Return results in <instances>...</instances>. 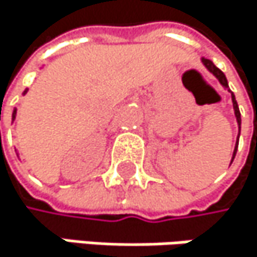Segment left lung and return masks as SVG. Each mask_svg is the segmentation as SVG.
I'll return each mask as SVG.
<instances>
[{"mask_svg":"<svg viewBox=\"0 0 257 257\" xmlns=\"http://www.w3.org/2000/svg\"><path fill=\"white\" fill-rule=\"evenodd\" d=\"M201 62H203V65L219 80V83L225 88V89H228L230 91V88H228V82H227V77H225V74L210 61V59H201ZM231 103H233V109H234V117H236V121H237V127H239V134H241V112H239V108H237V102H236V99H234V94L231 93ZM239 134H237V140H236V145H234V151H233V157H231V161H233V158H234V155H236V151H237V143H239ZM231 161H230V164H231Z\"/></svg>","mask_w":257,"mask_h":257,"instance_id":"1","label":"left lung"}]
</instances>
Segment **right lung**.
I'll use <instances>...</instances> for the list:
<instances>
[{
  "instance_id": "add662e5",
  "label": "right lung",
  "mask_w": 257,
  "mask_h": 257,
  "mask_svg": "<svg viewBox=\"0 0 257 257\" xmlns=\"http://www.w3.org/2000/svg\"><path fill=\"white\" fill-rule=\"evenodd\" d=\"M26 93H27V89L24 91V93H23V94H26ZM15 118H16V108L13 109V114H12V120H15Z\"/></svg>"
}]
</instances>
